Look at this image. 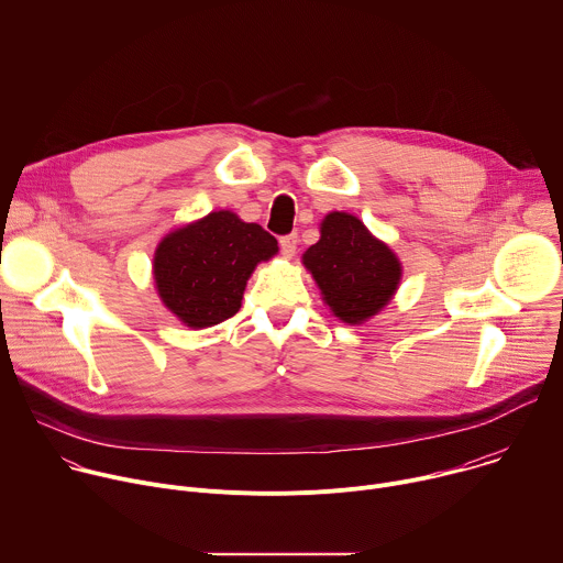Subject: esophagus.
I'll return each mask as SVG.
<instances>
[{
  "label": "esophagus",
  "instance_id": "obj_1",
  "mask_svg": "<svg viewBox=\"0 0 563 563\" xmlns=\"http://www.w3.org/2000/svg\"><path fill=\"white\" fill-rule=\"evenodd\" d=\"M296 245H298V235L296 233H287L280 238V250L285 256H294L296 254Z\"/></svg>",
  "mask_w": 563,
  "mask_h": 563
}]
</instances>
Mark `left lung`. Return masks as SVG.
<instances>
[{"label": "left lung", "instance_id": "1", "mask_svg": "<svg viewBox=\"0 0 563 563\" xmlns=\"http://www.w3.org/2000/svg\"><path fill=\"white\" fill-rule=\"evenodd\" d=\"M330 309L350 325L378 313L394 296L400 263L365 224L334 211L320 224V240L302 256Z\"/></svg>", "mask_w": 563, "mask_h": 563}]
</instances>
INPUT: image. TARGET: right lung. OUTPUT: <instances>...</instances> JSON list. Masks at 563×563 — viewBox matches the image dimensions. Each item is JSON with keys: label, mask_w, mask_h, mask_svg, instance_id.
Wrapping results in <instances>:
<instances>
[{"label": "right lung", "mask_w": 563, "mask_h": 563, "mask_svg": "<svg viewBox=\"0 0 563 563\" xmlns=\"http://www.w3.org/2000/svg\"><path fill=\"white\" fill-rule=\"evenodd\" d=\"M276 252V238L261 224L243 222L231 211H213L157 245L155 287L183 323L211 328L240 309L254 267Z\"/></svg>", "instance_id": "add662e5"}]
</instances>
